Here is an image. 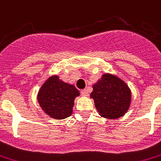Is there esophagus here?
Segmentation results:
<instances>
[{
  "mask_svg": "<svg viewBox=\"0 0 161 161\" xmlns=\"http://www.w3.org/2000/svg\"><path fill=\"white\" fill-rule=\"evenodd\" d=\"M81 94L83 96H88L89 95V92H88V89H83V90H81Z\"/></svg>",
  "mask_w": 161,
  "mask_h": 161,
  "instance_id": "obj_1",
  "label": "esophagus"
}]
</instances>
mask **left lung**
Here are the masks:
<instances>
[{
    "mask_svg": "<svg viewBox=\"0 0 161 161\" xmlns=\"http://www.w3.org/2000/svg\"><path fill=\"white\" fill-rule=\"evenodd\" d=\"M94 105L100 116L116 119L124 116L131 103V91L123 81L111 74H104L93 85Z\"/></svg>",
    "mask_w": 161,
    "mask_h": 161,
    "instance_id": "left-lung-1",
    "label": "left lung"
}]
</instances>
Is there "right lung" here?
<instances>
[{
  "mask_svg": "<svg viewBox=\"0 0 161 161\" xmlns=\"http://www.w3.org/2000/svg\"><path fill=\"white\" fill-rule=\"evenodd\" d=\"M79 91L72 84L64 83L58 76L49 78L38 93V102L45 113L52 118H67L72 113L74 100Z\"/></svg>",
  "mask_w": 161,
  "mask_h": 161,
  "instance_id": "obj_1",
  "label": "right lung"
}]
</instances>
